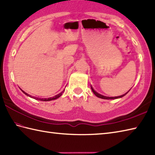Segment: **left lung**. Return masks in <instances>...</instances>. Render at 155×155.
<instances>
[{
    "label": "left lung",
    "mask_w": 155,
    "mask_h": 155,
    "mask_svg": "<svg viewBox=\"0 0 155 155\" xmlns=\"http://www.w3.org/2000/svg\"><path fill=\"white\" fill-rule=\"evenodd\" d=\"M91 89H92V91L93 92V93L96 95V96L97 97H98V98H103V99H116V98H122L123 97H124V95H126L128 92H129V91H128L127 93H126L125 94H123V95H121V96H118V97H105V96H103V95H102V94H98V93H97L96 91H95L94 89H93V88L91 87Z\"/></svg>",
    "instance_id": "left-lung-1"
}]
</instances>
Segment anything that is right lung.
Listing matches in <instances>:
<instances>
[{"label": "right lung", "mask_w": 155, "mask_h": 155, "mask_svg": "<svg viewBox=\"0 0 155 155\" xmlns=\"http://www.w3.org/2000/svg\"><path fill=\"white\" fill-rule=\"evenodd\" d=\"M23 93H24L26 95H27V96H28V97H31V98H35V99H36V100H39V101H52V100H55V99H57V98H59L60 97L61 95H62V94L63 93V92L64 91H63L62 92H61V93H59V94H57L56 95V96H54V97H50V98H38V97H32V96H31V95H29L28 94H27V93H25V91H23L22 90H21Z\"/></svg>", "instance_id": "right-lung-1"}]
</instances>
